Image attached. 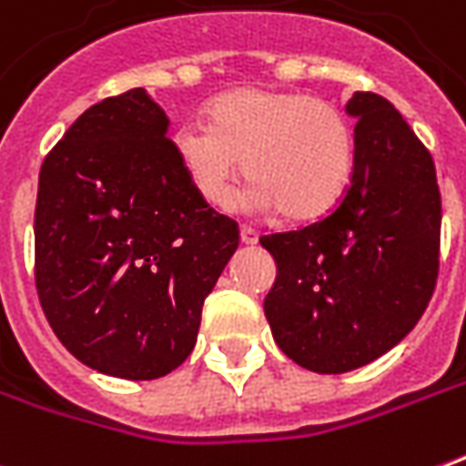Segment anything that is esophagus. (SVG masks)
I'll return each mask as SVG.
<instances>
[{"instance_id": "obj_1", "label": "esophagus", "mask_w": 466, "mask_h": 466, "mask_svg": "<svg viewBox=\"0 0 466 466\" xmlns=\"http://www.w3.org/2000/svg\"><path fill=\"white\" fill-rule=\"evenodd\" d=\"M239 239H242V244H257V239H259V237H257L255 229L242 227V229H239Z\"/></svg>"}]
</instances>
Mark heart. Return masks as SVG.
<instances>
[{"label":"heart","instance_id":"b5f03b06","mask_svg":"<svg viewBox=\"0 0 466 466\" xmlns=\"http://www.w3.org/2000/svg\"><path fill=\"white\" fill-rule=\"evenodd\" d=\"M174 154L209 207L227 209L242 174L252 181L244 207L279 211L289 222L320 219L343 199L356 133L330 100L300 90L242 87L217 97L209 126L174 133Z\"/></svg>","mask_w":466,"mask_h":466}]
</instances>
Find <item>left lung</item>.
Wrapping results in <instances>:
<instances>
[{
	"label": "left lung",
	"instance_id": "left-lung-1",
	"mask_svg": "<svg viewBox=\"0 0 466 466\" xmlns=\"http://www.w3.org/2000/svg\"><path fill=\"white\" fill-rule=\"evenodd\" d=\"M356 164L325 219L262 237L278 265L265 298L275 343L315 373H348L414 330L439 275L441 197L431 154L376 93H353Z\"/></svg>",
	"mask_w": 466,
	"mask_h": 466
}]
</instances>
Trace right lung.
<instances>
[{
  "label": "right lung",
  "mask_w": 466,
  "mask_h": 466,
  "mask_svg": "<svg viewBox=\"0 0 466 466\" xmlns=\"http://www.w3.org/2000/svg\"><path fill=\"white\" fill-rule=\"evenodd\" d=\"M237 244L239 227L188 184L143 87L87 108L42 164L37 295L87 369L131 380L178 369Z\"/></svg>",
  "instance_id": "right-lung-1"
}]
</instances>
